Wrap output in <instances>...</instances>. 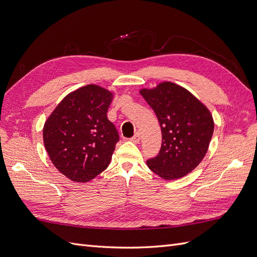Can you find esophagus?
<instances>
[{
  "label": "esophagus",
  "instance_id": "34e87169",
  "mask_svg": "<svg viewBox=\"0 0 257 257\" xmlns=\"http://www.w3.org/2000/svg\"><path fill=\"white\" fill-rule=\"evenodd\" d=\"M130 141L132 142V143H134V144H139V142H141V135H139L138 133L137 134H135L133 137H132Z\"/></svg>",
  "mask_w": 257,
  "mask_h": 257
}]
</instances>
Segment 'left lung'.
I'll list each match as a JSON object with an SVG mask.
<instances>
[{"instance_id": "8db88e82", "label": "left lung", "mask_w": 257, "mask_h": 257, "mask_svg": "<svg viewBox=\"0 0 257 257\" xmlns=\"http://www.w3.org/2000/svg\"><path fill=\"white\" fill-rule=\"evenodd\" d=\"M139 93L157 114L162 131L161 150L147 161L148 167L165 180L186 176L208 151L214 130L211 112L190 91L170 81Z\"/></svg>"}]
</instances>
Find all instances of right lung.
Segmentation results:
<instances>
[{"label":"right lung","mask_w":257,"mask_h":257,"mask_svg":"<svg viewBox=\"0 0 257 257\" xmlns=\"http://www.w3.org/2000/svg\"><path fill=\"white\" fill-rule=\"evenodd\" d=\"M113 94L88 84L67 94L46 120L44 145L52 164L75 182H88L107 168L119 134L107 111Z\"/></svg>","instance_id":"add662e5"}]
</instances>
